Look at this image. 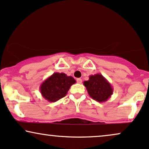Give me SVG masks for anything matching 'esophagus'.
<instances>
[{
    "instance_id": "esophagus-1",
    "label": "esophagus",
    "mask_w": 149,
    "mask_h": 149,
    "mask_svg": "<svg viewBox=\"0 0 149 149\" xmlns=\"http://www.w3.org/2000/svg\"><path fill=\"white\" fill-rule=\"evenodd\" d=\"M77 82L79 84H81L82 83V79L81 78H77Z\"/></svg>"
}]
</instances>
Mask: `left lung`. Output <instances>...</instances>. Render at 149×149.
Returning <instances> with one entry per match:
<instances>
[{
  "instance_id": "left-lung-1",
  "label": "left lung",
  "mask_w": 149,
  "mask_h": 149,
  "mask_svg": "<svg viewBox=\"0 0 149 149\" xmlns=\"http://www.w3.org/2000/svg\"><path fill=\"white\" fill-rule=\"evenodd\" d=\"M87 92L95 101L103 103L107 101L113 94V88L105 77L100 73L92 75L89 80L84 81Z\"/></svg>"
}]
</instances>
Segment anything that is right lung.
Masks as SVG:
<instances>
[{
  "label": "right lung",
  "mask_w": 149,
  "mask_h": 149,
  "mask_svg": "<svg viewBox=\"0 0 149 149\" xmlns=\"http://www.w3.org/2000/svg\"><path fill=\"white\" fill-rule=\"evenodd\" d=\"M72 76L64 73H54L41 84L40 92L48 102H56L64 97L71 86L76 83Z\"/></svg>",
  "instance_id": "right-lung-1"
}]
</instances>
